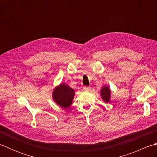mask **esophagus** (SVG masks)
I'll use <instances>...</instances> for the list:
<instances>
[{
    "mask_svg": "<svg viewBox=\"0 0 157 157\" xmlns=\"http://www.w3.org/2000/svg\"><path fill=\"white\" fill-rule=\"evenodd\" d=\"M83 89H84V90H85V91H90V90L91 88L88 87V86H84V87L83 88Z\"/></svg>",
    "mask_w": 157,
    "mask_h": 157,
    "instance_id": "obj_1",
    "label": "esophagus"
}]
</instances>
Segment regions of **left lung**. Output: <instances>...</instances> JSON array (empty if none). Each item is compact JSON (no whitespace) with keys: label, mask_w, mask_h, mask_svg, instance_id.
<instances>
[{"label":"left lung","mask_w":157,"mask_h":157,"mask_svg":"<svg viewBox=\"0 0 157 157\" xmlns=\"http://www.w3.org/2000/svg\"><path fill=\"white\" fill-rule=\"evenodd\" d=\"M110 93H111V90L107 86H104L101 90V94L102 99L106 102L109 101V98H110Z\"/></svg>","instance_id":"obj_1"}]
</instances>
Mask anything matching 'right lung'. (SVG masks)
<instances>
[{
	"label": "right lung",
	"instance_id": "right-lung-1",
	"mask_svg": "<svg viewBox=\"0 0 157 157\" xmlns=\"http://www.w3.org/2000/svg\"><path fill=\"white\" fill-rule=\"evenodd\" d=\"M74 94V90L72 88L67 84H61L54 90L52 97L59 106L67 109L71 105Z\"/></svg>",
	"mask_w": 157,
	"mask_h": 157
}]
</instances>
